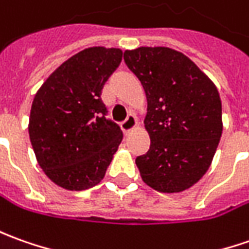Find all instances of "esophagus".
<instances>
[{
  "mask_svg": "<svg viewBox=\"0 0 249 249\" xmlns=\"http://www.w3.org/2000/svg\"><path fill=\"white\" fill-rule=\"evenodd\" d=\"M136 125H138V120H136V117H135L133 114H129L124 123L121 124V128H123V131H124L125 133H129L132 129L136 128Z\"/></svg>",
  "mask_w": 249,
  "mask_h": 249,
  "instance_id": "1",
  "label": "esophagus"
}]
</instances>
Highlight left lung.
I'll return each instance as SVG.
<instances>
[{"mask_svg":"<svg viewBox=\"0 0 249 249\" xmlns=\"http://www.w3.org/2000/svg\"><path fill=\"white\" fill-rule=\"evenodd\" d=\"M126 67L147 98L150 150L136 158L142 180L158 192L191 188L209 170L222 135L215 84L194 61L169 47L125 50Z\"/></svg>","mask_w":249,"mask_h":249,"instance_id":"left-lung-1","label":"left lung"}]
</instances>
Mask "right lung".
Segmentation results:
<instances>
[{
  "label": "right lung",
  "instance_id": "add662e5",
  "mask_svg": "<svg viewBox=\"0 0 249 249\" xmlns=\"http://www.w3.org/2000/svg\"><path fill=\"white\" fill-rule=\"evenodd\" d=\"M123 60L120 49L94 46L54 71L32 101L28 133L39 166L58 187L84 191L102 181L123 131L101 99Z\"/></svg>",
  "mask_w": 249,
  "mask_h": 249
}]
</instances>
